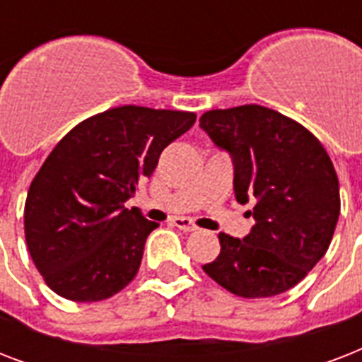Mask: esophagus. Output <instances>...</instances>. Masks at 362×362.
<instances>
[{
    "instance_id": "1",
    "label": "esophagus",
    "mask_w": 362,
    "mask_h": 362,
    "mask_svg": "<svg viewBox=\"0 0 362 362\" xmlns=\"http://www.w3.org/2000/svg\"><path fill=\"white\" fill-rule=\"evenodd\" d=\"M173 226L178 227L180 231H186V233L197 231V226H195L189 218H180V216H178V218H173Z\"/></svg>"
}]
</instances>
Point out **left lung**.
I'll return each instance as SVG.
<instances>
[{"label": "left lung", "instance_id": "obj_1", "mask_svg": "<svg viewBox=\"0 0 362 362\" xmlns=\"http://www.w3.org/2000/svg\"><path fill=\"white\" fill-rule=\"evenodd\" d=\"M199 125L231 156L235 197L252 201L255 220L244 238L220 233V255L203 270L244 298L291 289L337 229L340 187L329 153L306 127L261 105L209 110Z\"/></svg>", "mask_w": 362, "mask_h": 362}]
</instances>
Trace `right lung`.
I'll return each instance as SVG.
<instances>
[{
  "label": "right lung",
  "instance_id": "1",
  "mask_svg": "<svg viewBox=\"0 0 362 362\" xmlns=\"http://www.w3.org/2000/svg\"><path fill=\"white\" fill-rule=\"evenodd\" d=\"M193 124V112L125 105L81 122L56 144L24 209L28 250L54 293L95 303L135 278L158 223L124 203Z\"/></svg>",
  "mask_w": 362,
  "mask_h": 362
}]
</instances>
